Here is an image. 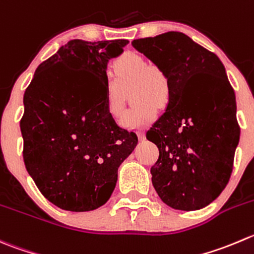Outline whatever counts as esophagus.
<instances>
[{"label":"esophagus","mask_w":254,"mask_h":254,"mask_svg":"<svg viewBox=\"0 0 254 254\" xmlns=\"http://www.w3.org/2000/svg\"><path fill=\"white\" fill-rule=\"evenodd\" d=\"M137 135H139V139H140V140H144V139H145V132H144V130H139V131H137Z\"/></svg>","instance_id":"obj_1"}]
</instances>
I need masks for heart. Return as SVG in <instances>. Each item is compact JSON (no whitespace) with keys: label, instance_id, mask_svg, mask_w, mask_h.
<instances>
[{"label":"heart","instance_id":"heart-1","mask_svg":"<svg viewBox=\"0 0 254 254\" xmlns=\"http://www.w3.org/2000/svg\"><path fill=\"white\" fill-rule=\"evenodd\" d=\"M114 82L107 85V110L114 119L124 114V93L131 89V100L136 105L125 114L123 125L142 127L154 122L160 107L170 98V82L160 65L150 63L139 53L125 52L113 63Z\"/></svg>","mask_w":254,"mask_h":254}]
</instances>
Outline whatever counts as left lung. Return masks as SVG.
Listing matches in <instances>:
<instances>
[{"label": "left lung", "instance_id": "obj_1", "mask_svg": "<svg viewBox=\"0 0 254 254\" xmlns=\"http://www.w3.org/2000/svg\"><path fill=\"white\" fill-rule=\"evenodd\" d=\"M170 82L166 112L146 132L159 147L157 195L175 210L210 205L230 181L240 140L236 97L222 62L181 32L132 41Z\"/></svg>", "mask_w": 254, "mask_h": 254}]
</instances>
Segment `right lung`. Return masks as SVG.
Returning <instances> with one entry per match:
<instances>
[{"instance_id": "1", "label": "right lung", "mask_w": 254, "mask_h": 254, "mask_svg": "<svg viewBox=\"0 0 254 254\" xmlns=\"http://www.w3.org/2000/svg\"><path fill=\"white\" fill-rule=\"evenodd\" d=\"M125 39H72L39 64L19 127L26 169L57 207L92 211L112 196L118 167L137 144L107 110V64Z\"/></svg>"}]
</instances>
